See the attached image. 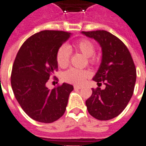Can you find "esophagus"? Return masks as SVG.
<instances>
[{
  "instance_id": "1",
  "label": "esophagus",
  "mask_w": 146,
  "mask_h": 146,
  "mask_svg": "<svg viewBox=\"0 0 146 146\" xmlns=\"http://www.w3.org/2000/svg\"><path fill=\"white\" fill-rule=\"evenodd\" d=\"M74 89H82V86H78V85H74Z\"/></svg>"
}]
</instances>
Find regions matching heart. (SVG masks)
<instances>
[{"instance_id":"heart-1","label":"heart","mask_w":146,"mask_h":146,"mask_svg":"<svg viewBox=\"0 0 146 146\" xmlns=\"http://www.w3.org/2000/svg\"><path fill=\"white\" fill-rule=\"evenodd\" d=\"M75 48L80 52L83 54L86 57H89L90 63H96L97 59L93 54L96 51V47L92 42L89 39L82 38L77 42L75 44ZM71 50L70 47L66 44H63L60 47L57 52V61L58 65L64 67L68 65L70 57ZM89 76V72L84 70L71 68L64 74V79L65 81L71 83L80 84L84 82V80Z\"/></svg>"}]
</instances>
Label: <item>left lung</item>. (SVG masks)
<instances>
[{
	"label": "left lung",
	"instance_id": "obj_1",
	"mask_svg": "<svg viewBox=\"0 0 146 146\" xmlns=\"http://www.w3.org/2000/svg\"><path fill=\"white\" fill-rule=\"evenodd\" d=\"M93 38L102 48V62L92 80L98 86L86 102L89 113L99 120L118 116L133 94L136 70L129 50L115 35L104 30L82 32ZM102 82L106 89L101 90Z\"/></svg>",
	"mask_w": 146,
	"mask_h": 146
}]
</instances>
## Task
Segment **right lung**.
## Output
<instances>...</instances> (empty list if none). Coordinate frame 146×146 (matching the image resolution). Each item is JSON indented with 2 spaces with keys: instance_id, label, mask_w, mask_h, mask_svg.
I'll use <instances>...</instances> for the list:
<instances>
[{
  "instance_id": "1",
  "label": "right lung",
  "mask_w": 146,
  "mask_h": 146,
  "mask_svg": "<svg viewBox=\"0 0 146 146\" xmlns=\"http://www.w3.org/2000/svg\"><path fill=\"white\" fill-rule=\"evenodd\" d=\"M70 35L63 31L39 32L24 42L15 58L13 92L23 110L36 121L52 123L65 112L73 86L64 82L50 90L46 82L57 68V50Z\"/></svg>"
}]
</instances>
